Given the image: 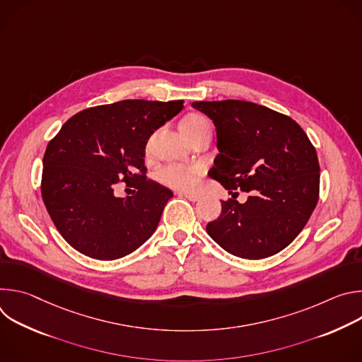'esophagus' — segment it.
<instances>
[{
	"instance_id": "34e87169",
	"label": "esophagus",
	"mask_w": 362,
	"mask_h": 362,
	"mask_svg": "<svg viewBox=\"0 0 362 362\" xmlns=\"http://www.w3.org/2000/svg\"><path fill=\"white\" fill-rule=\"evenodd\" d=\"M180 196H183V197H186L187 200H190V202H197L199 199H200V196L199 194H196V193H187V192H180L179 193Z\"/></svg>"
}]
</instances>
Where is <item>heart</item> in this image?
Masks as SVG:
<instances>
[{
    "instance_id": "b5f03b06",
    "label": "heart",
    "mask_w": 362,
    "mask_h": 362,
    "mask_svg": "<svg viewBox=\"0 0 362 362\" xmlns=\"http://www.w3.org/2000/svg\"><path fill=\"white\" fill-rule=\"evenodd\" d=\"M206 126H211V124L203 116L189 115L182 120L180 130H182V133H190V132H196ZM194 175H196V169L192 166L170 163L159 170L158 177L166 186L187 190V189L193 187V185H194Z\"/></svg>"
}]
</instances>
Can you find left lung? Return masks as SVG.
<instances>
[{"label": "left lung", "mask_w": 362, "mask_h": 362, "mask_svg": "<svg viewBox=\"0 0 362 362\" xmlns=\"http://www.w3.org/2000/svg\"><path fill=\"white\" fill-rule=\"evenodd\" d=\"M216 127L219 154L211 177L245 203L222 200L206 232L226 252L264 259L285 249L311 218L320 197L317 150L291 117L243 100L194 101Z\"/></svg>", "instance_id": "left-lung-1"}]
</instances>
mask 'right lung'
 I'll return each instance as SVG.
<instances>
[{
  "label": "right lung",
  "instance_id": "right-lung-1",
  "mask_svg": "<svg viewBox=\"0 0 362 362\" xmlns=\"http://www.w3.org/2000/svg\"><path fill=\"white\" fill-rule=\"evenodd\" d=\"M183 109V100H122L69 119L45 148L41 194L62 236L80 253L113 261L156 230L168 187L146 179L148 137ZM117 182L138 192L117 198Z\"/></svg>",
  "mask_w": 362,
  "mask_h": 362
}]
</instances>
